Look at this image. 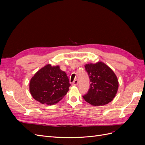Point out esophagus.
Here are the masks:
<instances>
[{
	"instance_id": "esophagus-1",
	"label": "esophagus",
	"mask_w": 145,
	"mask_h": 145,
	"mask_svg": "<svg viewBox=\"0 0 145 145\" xmlns=\"http://www.w3.org/2000/svg\"><path fill=\"white\" fill-rule=\"evenodd\" d=\"M78 80H74L72 83V85H73V86H76V85H78Z\"/></svg>"
}]
</instances>
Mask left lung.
<instances>
[{
  "label": "left lung",
  "instance_id": "obj_1",
  "mask_svg": "<svg viewBox=\"0 0 145 145\" xmlns=\"http://www.w3.org/2000/svg\"><path fill=\"white\" fill-rule=\"evenodd\" d=\"M85 68L91 84L83 99L93 106H102L111 102L118 88L117 77L111 68L102 62L86 64Z\"/></svg>",
  "mask_w": 145,
  "mask_h": 145
}]
</instances>
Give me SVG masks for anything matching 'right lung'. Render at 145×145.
Wrapping results in <instances>:
<instances>
[{
  "label": "right lung",
  "mask_w": 145,
  "mask_h": 145,
  "mask_svg": "<svg viewBox=\"0 0 145 145\" xmlns=\"http://www.w3.org/2000/svg\"><path fill=\"white\" fill-rule=\"evenodd\" d=\"M68 77L59 65L48 64L31 78L29 91L39 102L47 105L58 103L67 94L70 86Z\"/></svg>",
  "instance_id": "right-lung-1"
}]
</instances>
